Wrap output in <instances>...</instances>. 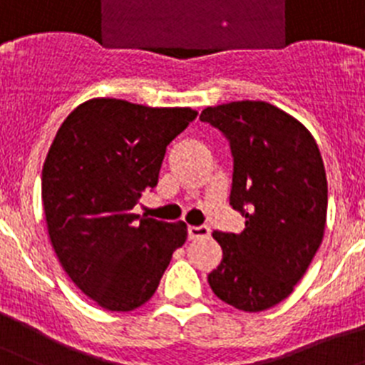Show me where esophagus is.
<instances>
[{"label":"esophagus","mask_w":365,"mask_h":365,"mask_svg":"<svg viewBox=\"0 0 365 365\" xmlns=\"http://www.w3.org/2000/svg\"><path fill=\"white\" fill-rule=\"evenodd\" d=\"M187 232H189V240H200V237L209 236L210 229L207 227V225H198V227L190 225L189 229H187Z\"/></svg>","instance_id":"obj_1"}]
</instances>
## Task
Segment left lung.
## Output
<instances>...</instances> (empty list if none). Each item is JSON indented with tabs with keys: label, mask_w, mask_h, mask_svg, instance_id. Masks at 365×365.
<instances>
[{
	"label": "left lung",
	"mask_w": 365,
	"mask_h": 365,
	"mask_svg": "<svg viewBox=\"0 0 365 365\" xmlns=\"http://www.w3.org/2000/svg\"><path fill=\"white\" fill-rule=\"evenodd\" d=\"M200 120L220 129L234 158L230 205L241 234L214 230L223 259L209 274L216 297L243 312L284 301L324 237L328 182L312 133L263 101L207 108Z\"/></svg>",
	"instance_id": "obj_1"
}]
</instances>
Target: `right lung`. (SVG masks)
I'll use <instances>...</instances> for the list:
<instances>
[{
	"label": "right lung",
	"instance_id": "obj_1",
	"mask_svg": "<svg viewBox=\"0 0 365 365\" xmlns=\"http://www.w3.org/2000/svg\"><path fill=\"white\" fill-rule=\"evenodd\" d=\"M190 108L91 98L61 124L43 165L48 236L71 281L110 312H131L156 292L183 221L133 214L155 189L167 145L196 118Z\"/></svg>",
	"mask_w": 365,
	"mask_h": 365
}]
</instances>
